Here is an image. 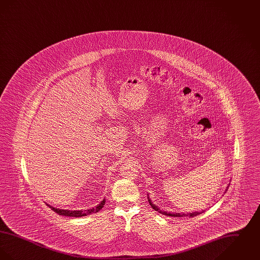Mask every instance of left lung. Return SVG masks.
I'll use <instances>...</instances> for the list:
<instances>
[{"mask_svg":"<svg viewBox=\"0 0 260 260\" xmlns=\"http://www.w3.org/2000/svg\"><path fill=\"white\" fill-rule=\"evenodd\" d=\"M230 184V183H229ZM228 190V187H227V189L225 190V193H226V191ZM148 202L149 204L151 205V207L154 209V210H156V211H158V212H160L161 214H165V215H168V216H176V217H183V216H189V217H194V216H197L199 214H201L202 212H204V210H202V211H194V212H187V213H179V212H168V211H164V210H161V209H159L155 204H153V202L150 200V198L148 197Z\"/></svg>","mask_w":260,"mask_h":260,"instance_id":"1","label":"left lung"}]
</instances>
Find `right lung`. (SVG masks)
Returning <instances> with one entry per match:
<instances>
[{
    "mask_svg": "<svg viewBox=\"0 0 260 260\" xmlns=\"http://www.w3.org/2000/svg\"><path fill=\"white\" fill-rule=\"evenodd\" d=\"M105 202H106V200L104 198L102 201H101V203L99 204L98 206H95L94 208H91V209H89V210H61V209L53 208V207H51L50 205H48V204H47V205L50 207L51 210H53L54 212L58 213L59 215H64V216H72V217H81V216H85V215H88V214H91V213L99 212V210H101V209L104 207Z\"/></svg>",
    "mask_w": 260,
    "mask_h": 260,
    "instance_id": "obj_1",
    "label": "right lung"
}]
</instances>
